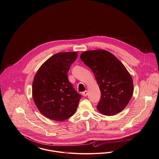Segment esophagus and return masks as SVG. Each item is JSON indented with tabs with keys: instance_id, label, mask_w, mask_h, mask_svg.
<instances>
[{
	"instance_id": "obj_1",
	"label": "esophagus",
	"mask_w": 159,
	"mask_h": 159,
	"mask_svg": "<svg viewBox=\"0 0 159 159\" xmlns=\"http://www.w3.org/2000/svg\"><path fill=\"white\" fill-rule=\"evenodd\" d=\"M88 92L87 91H85L82 93V95H83L84 97H86L88 95Z\"/></svg>"
}]
</instances>
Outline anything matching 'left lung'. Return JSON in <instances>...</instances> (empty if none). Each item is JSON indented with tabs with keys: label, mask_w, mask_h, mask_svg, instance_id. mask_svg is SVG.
I'll list each match as a JSON object with an SVG mask.
<instances>
[{
	"label": "left lung",
	"mask_w": 159,
	"mask_h": 159,
	"mask_svg": "<svg viewBox=\"0 0 159 159\" xmlns=\"http://www.w3.org/2000/svg\"><path fill=\"white\" fill-rule=\"evenodd\" d=\"M80 59L91 68L101 91L97 109L101 113L112 116L126 107L132 97V78L124 65L113 54L105 50L83 52Z\"/></svg>",
	"instance_id": "1"
}]
</instances>
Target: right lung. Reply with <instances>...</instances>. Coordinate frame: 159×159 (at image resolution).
<instances>
[{"mask_svg":"<svg viewBox=\"0 0 159 159\" xmlns=\"http://www.w3.org/2000/svg\"><path fill=\"white\" fill-rule=\"evenodd\" d=\"M77 57L76 52L56 53L41 66L34 77V102L49 119L63 121L76 112L81 95L69 82L67 73Z\"/></svg>","mask_w":159,"mask_h":159,"instance_id":"right-lung-1","label":"right lung"}]
</instances>
